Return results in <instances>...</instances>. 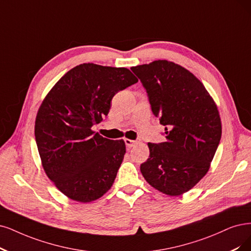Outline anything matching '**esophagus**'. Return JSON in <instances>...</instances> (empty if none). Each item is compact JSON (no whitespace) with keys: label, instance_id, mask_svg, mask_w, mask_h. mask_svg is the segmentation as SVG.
I'll return each instance as SVG.
<instances>
[{"label":"esophagus","instance_id":"34e87169","mask_svg":"<svg viewBox=\"0 0 251 251\" xmlns=\"http://www.w3.org/2000/svg\"><path fill=\"white\" fill-rule=\"evenodd\" d=\"M124 142H125V145H126V147H128V148H131V147H133V146H135L136 145V141H132V140H128V138H125L124 140Z\"/></svg>","mask_w":251,"mask_h":251}]
</instances>
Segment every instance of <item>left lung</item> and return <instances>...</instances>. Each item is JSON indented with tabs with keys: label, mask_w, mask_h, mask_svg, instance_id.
I'll return each mask as SVG.
<instances>
[{
	"label": "left lung",
	"mask_w": 251,
	"mask_h": 251,
	"mask_svg": "<svg viewBox=\"0 0 251 251\" xmlns=\"http://www.w3.org/2000/svg\"><path fill=\"white\" fill-rule=\"evenodd\" d=\"M146 89L166 142L149 143L141 164L146 181L171 197L190 190L207 174L221 138L214 100L187 69L166 60L131 68Z\"/></svg>",
	"instance_id": "8db88e82"
}]
</instances>
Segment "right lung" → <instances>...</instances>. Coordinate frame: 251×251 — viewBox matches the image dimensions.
<instances>
[{"label": "right lung", "instance_id": "right-lung-1", "mask_svg": "<svg viewBox=\"0 0 251 251\" xmlns=\"http://www.w3.org/2000/svg\"><path fill=\"white\" fill-rule=\"evenodd\" d=\"M138 79L127 68L80 64L69 70L43 100L35 138L48 177L69 199L90 202L113 186L126 152L124 141L95 133L119 91Z\"/></svg>", "mask_w": 251, "mask_h": 251}]
</instances>
